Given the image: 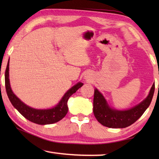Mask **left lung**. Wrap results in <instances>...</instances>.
Returning a JSON list of instances; mask_svg holds the SVG:
<instances>
[{
  "label": "left lung",
  "mask_w": 159,
  "mask_h": 159,
  "mask_svg": "<svg viewBox=\"0 0 159 159\" xmlns=\"http://www.w3.org/2000/svg\"><path fill=\"white\" fill-rule=\"evenodd\" d=\"M155 85L153 84L147 98L133 108L118 111L110 108L103 95L95 89L93 99V113L102 125L111 128H123L138 120L150 105L154 93Z\"/></svg>",
  "instance_id": "left-lung-1"
}]
</instances>
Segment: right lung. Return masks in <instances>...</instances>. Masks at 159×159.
I'll return each mask as SVG.
<instances>
[{
  "mask_svg": "<svg viewBox=\"0 0 159 159\" xmlns=\"http://www.w3.org/2000/svg\"><path fill=\"white\" fill-rule=\"evenodd\" d=\"M5 83L7 95L13 107L26 119L39 125H47L57 123L65 116L68 112L67 101L70 96L73 95L82 87L83 83H78L69 89L63 96L57 106L49 109H36L26 105L12 93L9 80V61L5 69Z\"/></svg>",
  "mask_w": 159,
  "mask_h": 159,
  "instance_id": "1",
  "label": "right lung"
}]
</instances>
